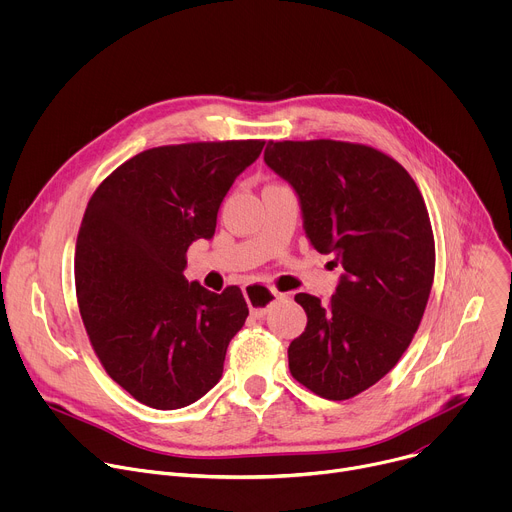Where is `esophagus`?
<instances>
[{"label":"esophagus","mask_w":512,"mask_h":512,"mask_svg":"<svg viewBox=\"0 0 512 512\" xmlns=\"http://www.w3.org/2000/svg\"><path fill=\"white\" fill-rule=\"evenodd\" d=\"M243 294H245L247 304H249V308H251V312H253L255 318H263V316L269 312V308H271L279 298H283L277 289L265 287V285H257V283L247 285V287L243 289Z\"/></svg>","instance_id":"esophagus-1"}]
</instances>
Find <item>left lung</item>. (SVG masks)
<instances>
[{
	"mask_svg": "<svg viewBox=\"0 0 512 512\" xmlns=\"http://www.w3.org/2000/svg\"><path fill=\"white\" fill-rule=\"evenodd\" d=\"M263 160L294 188L310 245L344 269L330 304L296 296L308 324L287 348L289 371L324 399H350L395 367L423 318L435 271L423 196L367 145L269 141Z\"/></svg>",
	"mask_w": 512,
	"mask_h": 512,
	"instance_id": "1",
	"label": "left lung"
}]
</instances>
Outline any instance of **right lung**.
Returning <instances> with one entry per match:
<instances>
[{
    "label": "right lung",
    "instance_id": "obj_1",
    "mask_svg": "<svg viewBox=\"0 0 512 512\" xmlns=\"http://www.w3.org/2000/svg\"><path fill=\"white\" fill-rule=\"evenodd\" d=\"M263 145L145 150L89 200L75 253L81 316L109 377L143 405L182 409L223 377L227 346L249 308L235 285L214 294L188 281L186 251L214 237L218 208Z\"/></svg>",
    "mask_w": 512,
    "mask_h": 512
}]
</instances>
